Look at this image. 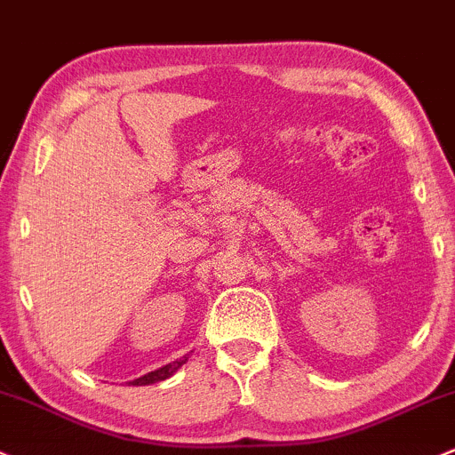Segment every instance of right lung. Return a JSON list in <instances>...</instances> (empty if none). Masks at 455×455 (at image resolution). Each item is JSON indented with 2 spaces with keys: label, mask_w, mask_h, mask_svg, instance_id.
Here are the masks:
<instances>
[{
  "label": "right lung",
  "mask_w": 455,
  "mask_h": 455,
  "mask_svg": "<svg viewBox=\"0 0 455 455\" xmlns=\"http://www.w3.org/2000/svg\"><path fill=\"white\" fill-rule=\"evenodd\" d=\"M188 363V354L183 358H179V361H172V363H168V365H164V367H159V369H155V371H151V373H147V376H142V378H138V380H133V382H129V384H136V387H144V384H155V382H162V380H166V378H171L174 371H177L179 367L181 365H186Z\"/></svg>",
  "instance_id": "add662e5"
}]
</instances>
